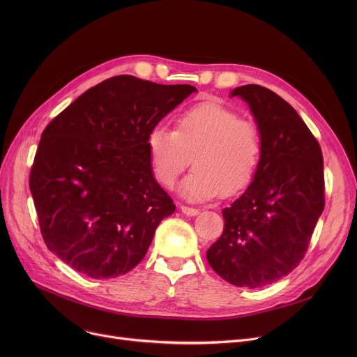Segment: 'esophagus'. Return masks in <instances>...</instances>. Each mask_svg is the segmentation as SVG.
I'll return each mask as SVG.
<instances>
[{"label": "esophagus", "mask_w": 357, "mask_h": 357, "mask_svg": "<svg viewBox=\"0 0 357 357\" xmlns=\"http://www.w3.org/2000/svg\"><path fill=\"white\" fill-rule=\"evenodd\" d=\"M181 211L185 214V215H191V217H194V215H197L198 213H199V210H197V208H194V207H188V205H181Z\"/></svg>", "instance_id": "obj_1"}]
</instances>
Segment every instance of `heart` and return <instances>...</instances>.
Returning a JSON list of instances; mask_svg holds the SVG:
<instances>
[{
    "label": "heart",
    "mask_w": 357,
    "mask_h": 357,
    "mask_svg": "<svg viewBox=\"0 0 357 357\" xmlns=\"http://www.w3.org/2000/svg\"><path fill=\"white\" fill-rule=\"evenodd\" d=\"M156 181L172 188L191 163L194 171L181 183L188 199L229 198L252 183L264 155L259 127L218 102L205 101L182 111L175 130L158 126L146 139Z\"/></svg>",
    "instance_id": "b5f03b06"
}]
</instances>
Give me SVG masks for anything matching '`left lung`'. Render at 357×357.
<instances>
[{
	"label": "left lung",
	"instance_id": "8db88e82",
	"mask_svg": "<svg viewBox=\"0 0 357 357\" xmlns=\"http://www.w3.org/2000/svg\"><path fill=\"white\" fill-rule=\"evenodd\" d=\"M236 96L253 112L264 155L249 188L222 210L224 231L207 260L227 282L257 288L287 276L308 250L326 204L323 153L298 112L273 91L249 84Z\"/></svg>",
	"mask_w": 357,
	"mask_h": 357
}]
</instances>
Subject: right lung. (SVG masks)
Here are the masks:
<instances>
[{
  "label": "right lung",
  "instance_id": "right-lung-1",
  "mask_svg": "<svg viewBox=\"0 0 357 357\" xmlns=\"http://www.w3.org/2000/svg\"><path fill=\"white\" fill-rule=\"evenodd\" d=\"M195 91L119 75L46 126L29 183L47 249L72 269L109 279L140 264L176 208L153 176L146 139Z\"/></svg>",
  "mask_w": 357,
  "mask_h": 357
}]
</instances>
